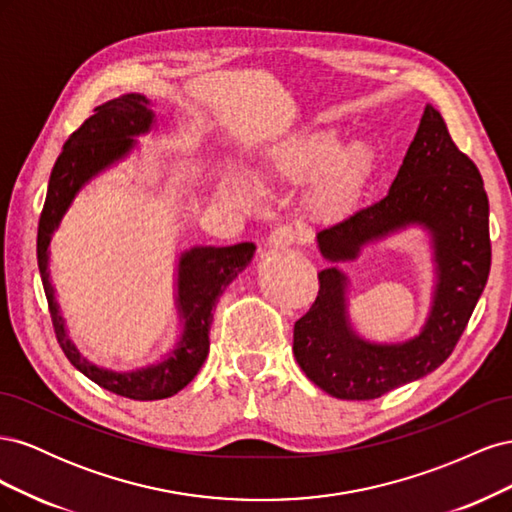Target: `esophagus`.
<instances>
[{
	"mask_svg": "<svg viewBox=\"0 0 512 512\" xmlns=\"http://www.w3.org/2000/svg\"><path fill=\"white\" fill-rule=\"evenodd\" d=\"M303 241H305V230H301L297 226H290V224L277 226L269 235L271 247H288V245L303 243Z\"/></svg>",
	"mask_w": 512,
	"mask_h": 512,
	"instance_id": "1",
	"label": "esophagus"
}]
</instances>
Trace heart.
<instances>
[{
    "label": "heart",
    "mask_w": 512,
    "mask_h": 512,
    "mask_svg": "<svg viewBox=\"0 0 512 512\" xmlns=\"http://www.w3.org/2000/svg\"><path fill=\"white\" fill-rule=\"evenodd\" d=\"M374 153L365 143H354L342 151V141L331 132L305 134L275 147L262 170L267 181L307 183L325 175L318 183L312 203L322 213L346 207L369 173ZM222 192L235 203H250L252 185L232 173L224 179Z\"/></svg>",
    "instance_id": "1"
}]
</instances>
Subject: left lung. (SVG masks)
<instances>
[{"label": "left lung", "instance_id": "8db88e82", "mask_svg": "<svg viewBox=\"0 0 512 512\" xmlns=\"http://www.w3.org/2000/svg\"><path fill=\"white\" fill-rule=\"evenodd\" d=\"M408 224L431 230L438 262L436 297L421 335L399 346L356 337L346 320V277L335 267L320 271L316 301L294 322V359L309 380L337 399H376L438 369L453 354L489 280L483 177L433 106L425 108L389 194L320 230L318 247L327 260H352L367 241Z\"/></svg>", "mask_w": 512, "mask_h": 512}]
</instances>
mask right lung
I'll return each instance as SVG.
<instances>
[{"mask_svg": "<svg viewBox=\"0 0 512 512\" xmlns=\"http://www.w3.org/2000/svg\"><path fill=\"white\" fill-rule=\"evenodd\" d=\"M147 104L145 96L128 94L96 106L94 115L85 119L81 128L68 136L64 151L59 153L51 170L49 190H46L38 222L36 247L38 269L46 301H49L55 337L68 361L102 389L136 401L173 397L194 380L209 354V331L213 322L211 309L222 297L224 288L247 267V262L256 252V245L247 241L228 247H194L181 256L177 301L185 318V329L177 350H173L164 363L130 371V374H115V371L100 369L81 359L79 350L66 337L64 320L57 312L49 271H46L51 235L64 218L74 194L81 190V185L98 175L108 164L126 156L134 143L132 136L149 130L153 115Z\"/></svg>", "mask_w": 512, "mask_h": 512, "instance_id": "obj_1", "label": "right lung"}]
</instances>
